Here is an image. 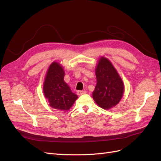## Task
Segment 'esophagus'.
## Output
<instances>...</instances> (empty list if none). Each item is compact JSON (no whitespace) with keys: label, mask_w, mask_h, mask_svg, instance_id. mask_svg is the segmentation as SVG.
I'll list each match as a JSON object with an SVG mask.
<instances>
[{"label":"esophagus","mask_w":161,"mask_h":161,"mask_svg":"<svg viewBox=\"0 0 161 161\" xmlns=\"http://www.w3.org/2000/svg\"><path fill=\"white\" fill-rule=\"evenodd\" d=\"M86 91H77L78 95H82L86 94Z\"/></svg>","instance_id":"34e87169"}]
</instances>
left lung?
Returning a JSON list of instances; mask_svg holds the SVG:
<instances>
[{"instance_id": "8db88e82", "label": "left lung", "mask_w": 161, "mask_h": 161, "mask_svg": "<svg viewBox=\"0 0 161 161\" xmlns=\"http://www.w3.org/2000/svg\"><path fill=\"white\" fill-rule=\"evenodd\" d=\"M97 84L92 98L100 108L109 109L118 105L124 92V84L108 58L100 57L95 69Z\"/></svg>"}]
</instances>
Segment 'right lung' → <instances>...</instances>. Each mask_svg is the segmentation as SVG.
I'll list each match as a JSON object with an SVG mask.
<instances>
[{
    "mask_svg": "<svg viewBox=\"0 0 161 161\" xmlns=\"http://www.w3.org/2000/svg\"><path fill=\"white\" fill-rule=\"evenodd\" d=\"M64 70L60 63L53 62L49 66L43 82V94L50 107L60 111H69L78 96L64 80Z\"/></svg>",
    "mask_w": 161,
    "mask_h": 161,
    "instance_id": "right-lung-1",
    "label": "right lung"
}]
</instances>
